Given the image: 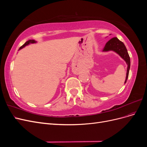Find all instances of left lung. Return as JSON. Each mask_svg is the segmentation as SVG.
Masks as SVG:
<instances>
[{"mask_svg":"<svg viewBox=\"0 0 147 147\" xmlns=\"http://www.w3.org/2000/svg\"><path fill=\"white\" fill-rule=\"evenodd\" d=\"M110 51H113L118 54L121 58L126 62L127 65V72H126V77L124 83H126L127 79L129 76V72L130 66H131V61L130 57L129 56L127 49L124 45V44L120 41L117 37H113L111 38L106 43L104 48L102 50L103 52H108Z\"/></svg>","mask_w":147,"mask_h":147,"instance_id":"obj_1","label":"left lung"}]
</instances>
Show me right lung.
<instances>
[{
  "label": "right lung",
  "instance_id": "obj_1",
  "mask_svg": "<svg viewBox=\"0 0 147 147\" xmlns=\"http://www.w3.org/2000/svg\"><path fill=\"white\" fill-rule=\"evenodd\" d=\"M37 43V42L35 41V40H28V41L26 42L23 45H22V46L20 48L19 50H21V49H22V48H24L26 46H28V45H29V44H31V43Z\"/></svg>",
  "mask_w": 147,
  "mask_h": 147
}]
</instances>
